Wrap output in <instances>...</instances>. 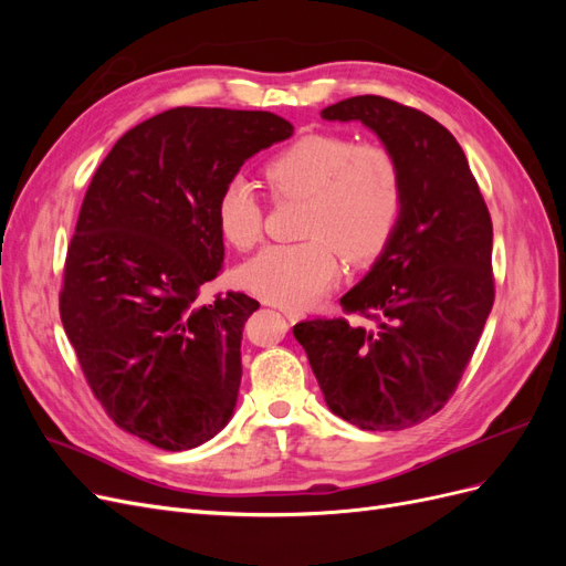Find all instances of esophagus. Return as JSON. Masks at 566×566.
I'll list each match as a JSON object with an SVG mask.
<instances>
[{
    "mask_svg": "<svg viewBox=\"0 0 566 566\" xmlns=\"http://www.w3.org/2000/svg\"><path fill=\"white\" fill-rule=\"evenodd\" d=\"M283 316L287 318V323H297L304 314H300V312H293V310H287V312H283Z\"/></svg>",
    "mask_w": 566,
    "mask_h": 566,
    "instance_id": "esophagus-1",
    "label": "esophagus"
}]
</instances>
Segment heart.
Segmentation results:
<instances>
[{
  "instance_id": "obj_1",
  "label": "heart",
  "mask_w": 566,
  "mask_h": 566,
  "mask_svg": "<svg viewBox=\"0 0 566 566\" xmlns=\"http://www.w3.org/2000/svg\"><path fill=\"white\" fill-rule=\"evenodd\" d=\"M273 198L304 200L297 245H271L235 271V285L283 310L314 306L339 276V255L354 266L378 260L403 214V175L378 142L349 134H304L264 163ZM217 231L235 250L262 235V208L243 177L229 179L214 200Z\"/></svg>"
}]
</instances>
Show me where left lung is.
I'll return each instance as SVG.
<instances>
[{
	"label": "left lung",
	"instance_id": "left-lung-1",
	"mask_svg": "<svg viewBox=\"0 0 566 566\" xmlns=\"http://www.w3.org/2000/svg\"><path fill=\"white\" fill-rule=\"evenodd\" d=\"M323 119H358L397 156L403 214L387 250L339 300L345 318L293 333L335 416L361 430H403L443 408L465 373L493 306V227L453 134L382 96H352Z\"/></svg>",
	"mask_w": 566,
	"mask_h": 566
}]
</instances>
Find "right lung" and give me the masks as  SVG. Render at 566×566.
Wrapping results in <instances>:
<instances>
[{"instance_id": "1", "label": "right lung", "mask_w": 566, "mask_h": 566, "mask_svg": "<svg viewBox=\"0 0 566 566\" xmlns=\"http://www.w3.org/2000/svg\"><path fill=\"white\" fill-rule=\"evenodd\" d=\"M293 136L266 111L172 108L119 136L67 248L61 321L111 420L165 451L210 441L233 416L243 293L198 304L219 276L214 200L248 158Z\"/></svg>"}]
</instances>
